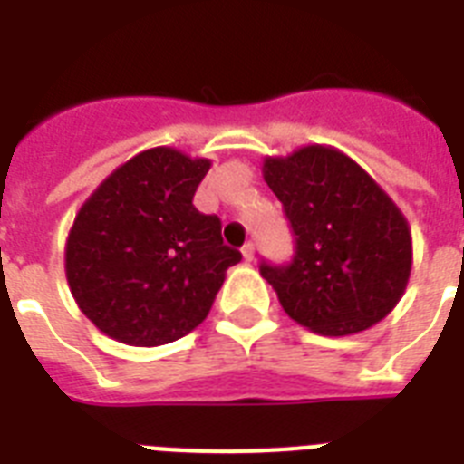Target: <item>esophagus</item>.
<instances>
[{"label":"esophagus","mask_w":464,"mask_h":464,"mask_svg":"<svg viewBox=\"0 0 464 464\" xmlns=\"http://www.w3.org/2000/svg\"><path fill=\"white\" fill-rule=\"evenodd\" d=\"M241 256H244V260H254V256H256L254 241H246V244L241 246Z\"/></svg>","instance_id":"34e87169"}]
</instances>
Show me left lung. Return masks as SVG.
Instances as JSON below:
<instances>
[{"instance_id": "8db88e82", "label": "left lung", "mask_w": 464, "mask_h": 464, "mask_svg": "<svg viewBox=\"0 0 464 464\" xmlns=\"http://www.w3.org/2000/svg\"><path fill=\"white\" fill-rule=\"evenodd\" d=\"M263 178L292 225V263H260L285 313L317 334H355L401 301L412 239L403 213L355 160L313 144L266 159Z\"/></svg>"}]
</instances>
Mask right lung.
Listing matches in <instances>:
<instances>
[{
  "label": "right lung",
  "mask_w": 464,
  "mask_h": 464,
  "mask_svg": "<svg viewBox=\"0 0 464 464\" xmlns=\"http://www.w3.org/2000/svg\"><path fill=\"white\" fill-rule=\"evenodd\" d=\"M210 168L170 147L111 172L75 216L66 277L80 310L128 346L178 342L208 315L229 266L220 218L191 204Z\"/></svg>",
  "instance_id": "add662e5"
}]
</instances>
